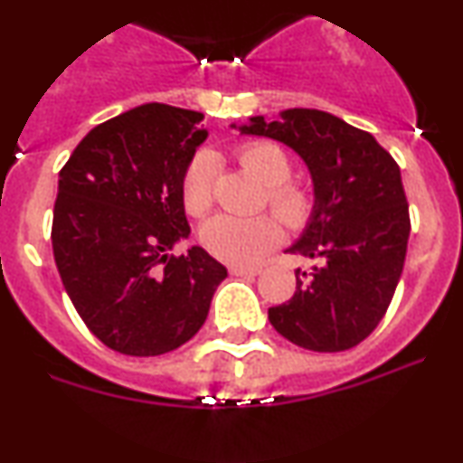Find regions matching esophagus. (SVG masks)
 <instances>
[{
	"label": "esophagus",
	"mask_w": 463,
	"mask_h": 463,
	"mask_svg": "<svg viewBox=\"0 0 463 463\" xmlns=\"http://www.w3.org/2000/svg\"><path fill=\"white\" fill-rule=\"evenodd\" d=\"M232 276H259V269L256 267H239V265H232L231 269Z\"/></svg>",
	"instance_id": "1"
}]
</instances>
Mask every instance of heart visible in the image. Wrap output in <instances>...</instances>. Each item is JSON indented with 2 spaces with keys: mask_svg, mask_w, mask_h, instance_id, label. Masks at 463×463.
Listing matches in <instances>:
<instances>
[{
  "mask_svg": "<svg viewBox=\"0 0 463 463\" xmlns=\"http://www.w3.org/2000/svg\"><path fill=\"white\" fill-rule=\"evenodd\" d=\"M243 168L252 172L263 185L271 209L288 226L304 224L310 215V194L299 183L288 181L291 159L274 142H248L237 150ZM215 164L209 153L189 161L183 175V204L192 215H203L213 203ZM204 248L215 259L231 265H254L271 252L282 239V226L274 215H213L200 232Z\"/></svg>",
  "mask_w": 463,
  "mask_h": 463,
  "instance_id": "b5f03b06",
  "label": "heart"
}]
</instances>
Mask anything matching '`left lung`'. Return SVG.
Segmentation results:
<instances>
[{
	"label": "left lung",
	"mask_w": 463,
	"mask_h": 463,
	"mask_svg": "<svg viewBox=\"0 0 463 463\" xmlns=\"http://www.w3.org/2000/svg\"><path fill=\"white\" fill-rule=\"evenodd\" d=\"M231 127L287 144L313 178L308 224L287 250L313 267L295 269L293 298L269 308L271 326L313 352L355 347L386 315L408 252L410 209L397 161L371 133L319 109Z\"/></svg>",
	"instance_id": "obj_1"
}]
</instances>
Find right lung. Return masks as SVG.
<instances>
[{"mask_svg": "<svg viewBox=\"0 0 463 463\" xmlns=\"http://www.w3.org/2000/svg\"><path fill=\"white\" fill-rule=\"evenodd\" d=\"M203 114L146 103L94 127L60 170L53 259L94 336L125 355L168 354L203 327L226 267L192 246L183 175Z\"/></svg>", "mask_w": 463, "mask_h": 463, "instance_id": "right-lung-1", "label": "right lung"}]
</instances>
